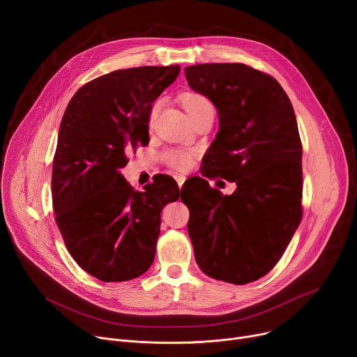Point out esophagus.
<instances>
[{
    "instance_id": "1",
    "label": "esophagus",
    "mask_w": 357,
    "mask_h": 357,
    "mask_svg": "<svg viewBox=\"0 0 357 357\" xmlns=\"http://www.w3.org/2000/svg\"><path fill=\"white\" fill-rule=\"evenodd\" d=\"M175 179H176V182H178V186H179V188H182V185H183V182H185V176L178 175V176H175Z\"/></svg>"
}]
</instances>
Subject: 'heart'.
Returning <instances> with one entry per match:
<instances>
[{"mask_svg":"<svg viewBox=\"0 0 357 357\" xmlns=\"http://www.w3.org/2000/svg\"><path fill=\"white\" fill-rule=\"evenodd\" d=\"M182 104L188 112L191 119H195L201 111H204L205 108H210L213 107L211 101L201 96V93L197 92H185L182 96ZM162 107V100H158L152 104L149 109V114H147V126L149 128H152L155 126L156 117L159 114ZM195 156L194 150H185V149H171V150H166L163 153V160L166 162L167 166H171L175 171H188L192 165V159Z\"/></svg>","mask_w":357,"mask_h":357,"instance_id":"b5f03b06","label":"heart"}]
</instances>
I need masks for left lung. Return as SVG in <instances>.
<instances>
[{"mask_svg": "<svg viewBox=\"0 0 357 357\" xmlns=\"http://www.w3.org/2000/svg\"><path fill=\"white\" fill-rule=\"evenodd\" d=\"M185 77L220 117L201 174L237 185L231 195L199 176L185 186L195 260L210 278L245 285L273 269L303 218L295 112L273 77L245 63L192 65Z\"/></svg>", "mask_w": 357, "mask_h": 357, "instance_id": "1", "label": "left lung"}]
</instances>
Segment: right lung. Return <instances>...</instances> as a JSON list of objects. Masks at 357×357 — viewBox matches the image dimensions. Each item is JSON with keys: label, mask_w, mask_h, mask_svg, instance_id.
Instances as JSON below:
<instances>
[{"label": "right lung", "mask_w": 357, "mask_h": 357, "mask_svg": "<svg viewBox=\"0 0 357 357\" xmlns=\"http://www.w3.org/2000/svg\"><path fill=\"white\" fill-rule=\"evenodd\" d=\"M179 65L119 69L81 86L63 114L53 158L54 220L75 261L102 282H123L153 264L160 213L182 197L171 176L135 191L120 169L149 143V109Z\"/></svg>", "instance_id": "right-lung-1"}]
</instances>
